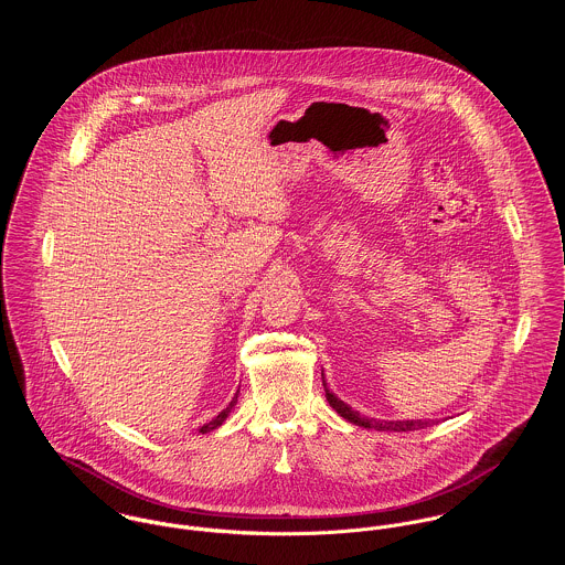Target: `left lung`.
Here are the masks:
<instances>
[{"label": "left lung", "instance_id": "left-lung-1", "mask_svg": "<svg viewBox=\"0 0 565 565\" xmlns=\"http://www.w3.org/2000/svg\"><path fill=\"white\" fill-rule=\"evenodd\" d=\"M323 392H326V401L328 404L343 417V419H348V422H352V424H356V426H363V428H376V430H396V433H401V430H419V428H426L430 422H426V419H396V422H381V419H374V417H365V415H361L359 411H354L352 406H348V404L343 403V401H339L328 387H326V383H323Z\"/></svg>", "mask_w": 565, "mask_h": 565}]
</instances>
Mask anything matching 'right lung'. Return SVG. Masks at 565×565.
I'll list each match as a JSON object with an SVG mask.
<instances>
[{
	"label": "right lung",
	"instance_id": "add662e5",
	"mask_svg": "<svg viewBox=\"0 0 565 565\" xmlns=\"http://www.w3.org/2000/svg\"><path fill=\"white\" fill-rule=\"evenodd\" d=\"M237 398H239V392H237V394H235V398H233V401H231V404H228V406H226V408H224V411H222V413H220V415H217V417H213V419H211V422H206V424H204V426H202V428H200V433H211V430H215V428H217V426H222V424H224V422H226V417H228V415H231V411H233V408H235V404H237Z\"/></svg>",
	"mask_w": 565,
	"mask_h": 565
}]
</instances>
